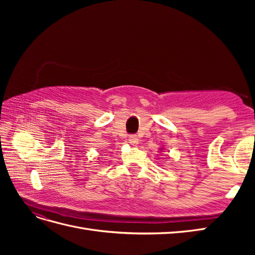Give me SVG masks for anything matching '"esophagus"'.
<instances>
[{"mask_svg": "<svg viewBox=\"0 0 255 255\" xmlns=\"http://www.w3.org/2000/svg\"><path fill=\"white\" fill-rule=\"evenodd\" d=\"M128 140L130 144H137L138 143V138H137L136 135H129Z\"/></svg>", "mask_w": 255, "mask_h": 255, "instance_id": "1", "label": "esophagus"}]
</instances>
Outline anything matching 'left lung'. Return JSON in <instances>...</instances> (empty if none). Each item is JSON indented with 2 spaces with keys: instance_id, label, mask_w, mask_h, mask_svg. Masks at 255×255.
I'll return each instance as SVG.
<instances>
[{
  "instance_id": "8db88e82",
  "label": "left lung",
  "mask_w": 255,
  "mask_h": 255,
  "mask_svg": "<svg viewBox=\"0 0 255 255\" xmlns=\"http://www.w3.org/2000/svg\"><path fill=\"white\" fill-rule=\"evenodd\" d=\"M159 150H160V151H163V150H164V148H161V146H160V148H159Z\"/></svg>"
}]
</instances>
